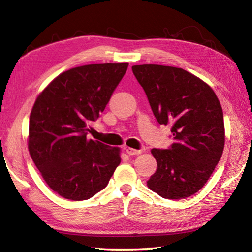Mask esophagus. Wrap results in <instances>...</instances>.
Listing matches in <instances>:
<instances>
[{"instance_id": "esophagus-1", "label": "esophagus", "mask_w": 252, "mask_h": 252, "mask_svg": "<svg viewBox=\"0 0 252 252\" xmlns=\"http://www.w3.org/2000/svg\"><path fill=\"white\" fill-rule=\"evenodd\" d=\"M126 152L129 156H136V155H140V153H141V150H135V149L127 147V148H126Z\"/></svg>"}]
</instances>
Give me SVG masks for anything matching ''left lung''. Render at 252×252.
I'll use <instances>...</instances> for the list:
<instances>
[{
    "label": "left lung",
    "instance_id": "1",
    "mask_svg": "<svg viewBox=\"0 0 252 252\" xmlns=\"http://www.w3.org/2000/svg\"><path fill=\"white\" fill-rule=\"evenodd\" d=\"M160 125L171 126L174 142L152 149L157 171L150 189L165 199H183L201 189L224 148L223 112L216 93L198 76L180 67L132 66Z\"/></svg>",
    "mask_w": 252,
    "mask_h": 252
}]
</instances>
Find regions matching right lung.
I'll return each instance as SVG.
<instances>
[{
	"label": "right lung",
	"instance_id": "add662e5",
	"mask_svg": "<svg viewBox=\"0 0 252 252\" xmlns=\"http://www.w3.org/2000/svg\"><path fill=\"white\" fill-rule=\"evenodd\" d=\"M129 63L73 67L58 75L34 103L29 151L54 192L81 201L108 186L120 164V149L88 139V126L103 112Z\"/></svg>",
	"mask_w": 252,
	"mask_h": 252
}]
</instances>
